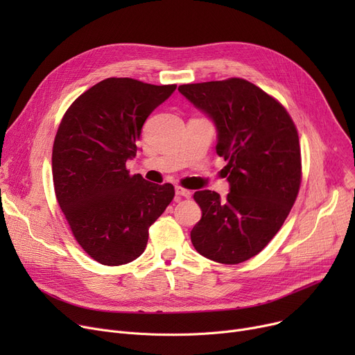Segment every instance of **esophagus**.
<instances>
[{
	"label": "esophagus",
	"instance_id": "34e87169",
	"mask_svg": "<svg viewBox=\"0 0 355 355\" xmlns=\"http://www.w3.org/2000/svg\"><path fill=\"white\" fill-rule=\"evenodd\" d=\"M175 196H177V198H190L191 193L182 187H175Z\"/></svg>",
	"mask_w": 355,
	"mask_h": 355
}]
</instances>
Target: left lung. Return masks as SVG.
Listing matches in <instances>:
<instances>
[{
	"mask_svg": "<svg viewBox=\"0 0 355 355\" xmlns=\"http://www.w3.org/2000/svg\"><path fill=\"white\" fill-rule=\"evenodd\" d=\"M182 96L217 129V155L230 184L226 198L194 193L202 216L191 230L196 250L237 265L262 252L285 223L301 185V148L286 109L239 78L181 85Z\"/></svg>",
	"mask_w": 355,
	"mask_h": 355,
	"instance_id": "obj_1",
	"label": "left lung"
}]
</instances>
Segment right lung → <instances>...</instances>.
I'll return each mask as SVG.
<instances>
[{
    "instance_id": "obj_1",
    "label": "right lung",
    "mask_w": 355,
    "mask_h": 355,
    "mask_svg": "<svg viewBox=\"0 0 355 355\" xmlns=\"http://www.w3.org/2000/svg\"><path fill=\"white\" fill-rule=\"evenodd\" d=\"M155 86L109 78L74 101L53 144L55 198L80 248L96 262L119 266L139 257L148 230L174 198L173 184L130 175L146 118L173 95Z\"/></svg>"
}]
</instances>
